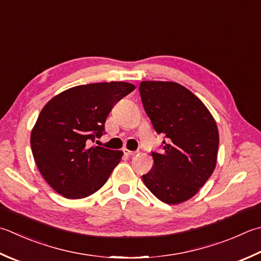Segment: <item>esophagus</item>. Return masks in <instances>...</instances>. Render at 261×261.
Here are the masks:
<instances>
[{
    "label": "esophagus",
    "mask_w": 261,
    "mask_h": 261,
    "mask_svg": "<svg viewBox=\"0 0 261 261\" xmlns=\"http://www.w3.org/2000/svg\"><path fill=\"white\" fill-rule=\"evenodd\" d=\"M123 152H124V155H125V156H134V155L136 154V151H134V150H129V149H126V148H124V149H123Z\"/></svg>",
    "instance_id": "esophagus-1"
}]
</instances>
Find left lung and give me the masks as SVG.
Listing matches in <instances>:
<instances>
[{
    "label": "left lung",
    "mask_w": 261,
    "mask_h": 261,
    "mask_svg": "<svg viewBox=\"0 0 261 261\" xmlns=\"http://www.w3.org/2000/svg\"><path fill=\"white\" fill-rule=\"evenodd\" d=\"M139 93L155 131L167 138L162 154L151 152L154 165L142 181L161 201L185 202L216 167V121L195 94L177 83L141 81Z\"/></svg>",
    "instance_id": "1"
}]
</instances>
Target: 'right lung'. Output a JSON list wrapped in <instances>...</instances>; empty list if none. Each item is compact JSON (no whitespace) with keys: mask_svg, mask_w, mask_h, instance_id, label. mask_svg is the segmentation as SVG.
Listing matches in <instances>:
<instances>
[{"mask_svg":"<svg viewBox=\"0 0 261 261\" xmlns=\"http://www.w3.org/2000/svg\"><path fill=\"white\" fill-rule=\"evenodd\" d=\"M135 88L123 81L75 86L43 107L30 146L40 174L54 191L68 199H81L105 185L123 151L87 147V141L103 136L107 115Z\"/></svg>","mask_w":261,"mask_h":261,"instance_id":"right-lung-1","label":"right lung"}]
</instances>
